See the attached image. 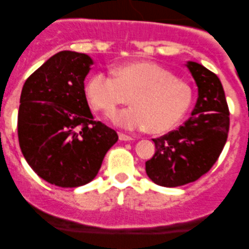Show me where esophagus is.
I'll return each mask as SVG.
<instances>
[{"mask_svg": "<svg viewBox=\"0 0 249 249\" xmlns=\"http://www.w3.org/2000/svg\"><path fill=\"white\" fill-rule=\"evenodd\" d=\"M119 140L120 141H132V140H134V137L129 136V135L122 134V132H120V134H119Z\"/></svg>", "mask_w": 249, "mask_h": 249, "instance_id": "34e87169", "label": "esophagus"}]
</instances>
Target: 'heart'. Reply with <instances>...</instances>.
Wrapping results in <instances>:
<instances>
[{"label":"heart","mask_w":249,"mask_h":249,"mask_svg":"<svg viewBox=\"0 0 249 249\" xmlns=\"http://www.w3.org/2000/svg\"><path fill=\"white\" fill-rule=\"evenodd\" d=\"M84 92L91 108L108 118L131 97L134 106L118 113L115 122L126 129H147L152 134L175 127L193 101L188 83L149 61L122 65L114 70V76L95 72L88 78Z\"/></svg>","instance_id":"heart-1"}]
</instances>
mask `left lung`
Wrapping results in <instances>:
<instances>
[{
	"label": "left lung",
	"instance_id": "left-lung-1",
	"mask_svg": "<svg viewBox=\"0 0 249 249\" xmlns=\"http://www.w3.org/2000/svg\"><path fill=\"white\" fill-rule=\"evenodd\" d=\"M187 67L199 91L192 117L177 130L153 140L155 154L145 161L148 177L161 187L188 184L210 171L229 132V107L219 78L197 62L188 61Z\"/></svg>",
	"mask_w": 249,
	"mask_h": 249
}]
</instances>
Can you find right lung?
I'll return each instance as SVG.
<instances>
[{
	"label": "right lung",
	"instance_id": "1",
	"mask_svg": "<svg viewBox=\"0 0 249 249\" xmlns=\"http://www.w3.org/2000/svg\"><path fill=\"white\" fill-rule=\"evenodd\" d=\"M91 57L64 50L25 82L18 113L22 155L50 184L76 188L91 182L117 132L94 120L84 92Z\"/></svg>",
	"mask_w": 249,
	"mask_h": 249
}]
</instances>
